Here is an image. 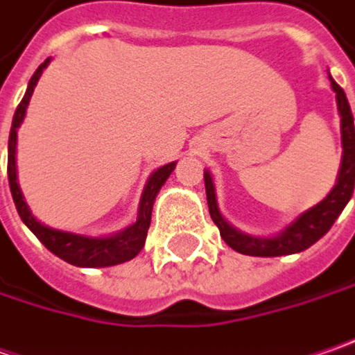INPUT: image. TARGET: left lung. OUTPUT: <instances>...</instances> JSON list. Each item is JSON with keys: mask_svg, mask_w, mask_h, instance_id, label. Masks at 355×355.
Listing matches in <instances>:
<instances>
[{"mask_svg": "<svg viewBox=\"0 0 355 355\" xmlns=\"http://www.w3.org/2000/svg\"><path fill=\"white\" fill-rule=\"evenodd\" d=\"M331 91L336 93V105L340 115V132H342V162L336 184L324 200H320L312 208L298 214L286 228H282L274 236H254L239 230L236 226L228 223L223 216L218 200H216V189L212 175L205 171V187H207V202L210 218L220 230L223 240L240 254L246 256H286L302 252L310 248L314 242L322 239L336 218L342 214V210L349 202L355 187V129L352 109L346 99L344 89L338 85L330 75Z\"/></svg>", "mask_w": 355, "mask_h": 355, "instance_id": "1", "label": "left lung"}]
</instances>
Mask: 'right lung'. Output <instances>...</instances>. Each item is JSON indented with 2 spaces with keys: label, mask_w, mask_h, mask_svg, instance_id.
<instances>
[{
  "label": "right lung",
  "mask_w": 355,
  "mask_h": 355,
  "mask_svg": "<svg viewBox=\"0 0 355 355\" xmlns=\"http://www.w3.org/2000/svg\"><path fill=\"white\" fill-rule=\"evenodd\" d=\"M51 63V57L45 59L37 71L33 73V77L29 79V85L25 91L24 99L17 105L15 115H13V123H11V131H9V145H8V178L9 189H11V196L15 208L21 216L24 224L37 236L43 246L59 256L61 260L69 262L73 266H81V268H107V266H115V264H123L127 260H131L139 254L145 246L147 240L148 226H150V214H153V205L155 198L161 191V187L166 182V178L171 177V173L175 171L177 162H168L162 164L157 171H153V175L148 177L145 191L139 202V212H137V220L129 224L127 228L107 234V236H87V234H77V232H67V230H59V228H51L47 224L35 218V214L31 212V208L27 207L25 196L19 189L17 182V129L24 123L25 113H27V105L29 99L35 91L39 77L43 69Z\"/></svg>",
  "instance_id": "right-lung-1"
}]
</instances>
